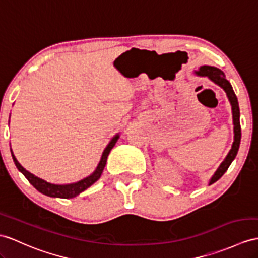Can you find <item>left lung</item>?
I'll list each match as a JSON object with an SVG mask.
<instances>
[{
	"label": "left lung",
	"mask_w": 258,
	"mask_h": 258,
	"mask_svg": "<svg viewBox=\"0 0 258 258\" xmlns=\"http://www.w3.org/2000/svg\"><path fill=\"white\" fill-rule=\"evenodd\" d=\"M199 77H208L213 83L218 84L220 87H222L224 92L227 93V96L230 100V104L232 106V116H233V124H234V142L232 144V148L230 150L229 154L224 161L221 163V165L219 166L217 172L213 174L211 177L209 185L216 183L218 179L222 177V175L228 171L229 166L231 165L232 161L235 159L237 154L238 148H240V142H241V124H240V107H238V102L235 93L232 89L230 82L225 79L224 73L220 70L218 68L210 67V66H203L200 67L198 71H195Z\"/></svg>",
	"instance_id": "1"
}]
</instances>
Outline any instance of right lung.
Returning <instances> with one entry per match:
<instances>
[{"label": "right lung", "mask_w": 258, "mask_h": 258, "mask_svg": "<svg viewBox=\"0 0 258 258\" xmlns=\"http://www.w3.org/2000/svg\"><path fill=\"white\" fill-rule=\"evenodd\" d=\"M118 139H119V135H116L110 140V142L108 143V146L106 147V149L104 150L103 155H102V158H100V161L98 163L96 169L90 175V176L81 179V180L77 181V183L67 184V185L51 184V183H48V181L39 178V177L35 176L34 174H31L30 172H28L27 169H25L20 164V163H18V161L15 158V155L13 154V151H12V149H11V153H12V158H13L15 165L18 168V171L23 173L24 176L28 179L29 183L33 185L39 192L46 195V196H49V197L69 199V198L77 197L78 195H80L82 191H84L85 189H87V188L92 186L94 183H95V181H97L99 179L100 175H102V173L104 171L106 162H107V158H108V154L110 152V150L114 148V146L116 144Z\"/></svg>", "instance_id": "1"}]
</instances>
